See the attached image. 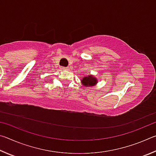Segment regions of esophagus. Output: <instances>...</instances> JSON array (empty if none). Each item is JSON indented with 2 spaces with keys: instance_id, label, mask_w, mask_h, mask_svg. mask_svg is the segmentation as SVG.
<instances>
[{
  "instance_id": "esophagus-1",
  "label": "esophagus",
  "mask_w": 156,
  "mask_h": 156,
  "mask_svg": "<svg viewBox=\"0 0 156 156\" xmlns=\"http://www.w3.org/2000/svg\"><path fill=\"white\" fill-rule=\"evenodd\" d=\"M61 69L62 70H69V67H61Z\"/></svg>"
}]
</instances>
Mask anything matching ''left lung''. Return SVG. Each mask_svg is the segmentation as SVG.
<instances>
[{"instance_id": "obj_1", "label": "left lung", "mask_w": 156, "mask_h": 156, "mask_svg": "<svg viewBox=\"0 0 156 156\" xmlns=\"http://www.w3.org/2000/svg\"><path fill=\"white\" fill-rule=\"evenodd\" d=\"M81 83L85 87H92L96 85L98 83V80L93 76L90 75L88 76H84L83 79H81Z\"/></svg>"}]
</instances>
